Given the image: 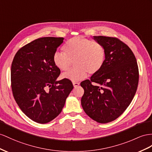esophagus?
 <instances>
[{
  "label": "esophagus",
  "mask_w": 152,
  "mask_h": 152,
  "mask_svg": "<svg viewBox=\"0 0 152 152\" xmlns=\"http://www.w3.org/2000/svg\"><path fill=\"white\" fill-rule=\"evenodd\" d=\"M80 85V83H77V82H73V85H74V87L76 88L77 87L78 85Z\"/></svg>",
  "instance_id": "34e87169"
}]
</instances>
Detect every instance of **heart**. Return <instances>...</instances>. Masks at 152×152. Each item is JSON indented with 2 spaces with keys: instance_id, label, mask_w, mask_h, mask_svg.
I'll return each mask as SVG.
<instances>
[{
  "instance_id": "obj_1",
  "label": "heart",
  "mask_w": 152,
  "mask_h": 152,
  "mask_svg": "<svg viewBox=\"0 0 152 152\" xmlns=\"http://www.w3.org/2000/svg\"><path fill=\"white\" fill-rule=\"evenodd\" d=\"M64 51L56 52L53 60L54 65L62 71H67L74 61L75 67L62 75V77L73 82L78 81L89 75L98 72L104 65L106 50L100 43L81 37H73L66 42Z\"/></svg>"
}]
</instances>
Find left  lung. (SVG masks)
Listing matches in <instances>:
<instances>
[{
    "instance_id": "obj_1",
    "label": "left lung",
    "mask_w": 152,
    "mask_h": 152,
    "mask_svg": "<svg viewBox=\"0 0 152 152\" xmlns=\"http://www.w3.org/2000/svg\"><path fill=\"white\" fill-rule=\"evenodd\" d=\"M93 37L104 47L106 58L98 72L81 83L84 89L81 103L91 119L107 123L119 117L132 102L138 86L139 69L133 52L119 39Z\"/></svg>"
}]
</instances>
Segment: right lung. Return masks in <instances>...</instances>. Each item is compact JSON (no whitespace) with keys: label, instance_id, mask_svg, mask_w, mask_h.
<instances>
[{"label":"right lung","instance_id":"right-lung-1","mask_svg":"<svg viewBox=\"0 0 152 152\" xmlns=\"http://www.w3.org/2000/svg\"><path fill=\"white\" fill-rule=\"evenodd\" d=\"M61 37L36 39L19 49L11 68V89L21 110L37 123L50 122L60 114L73 88L70 80L56 81L60 70L53 60Z\"/></svg>","mask_w":152,"mask_h":152}]
</instances>
